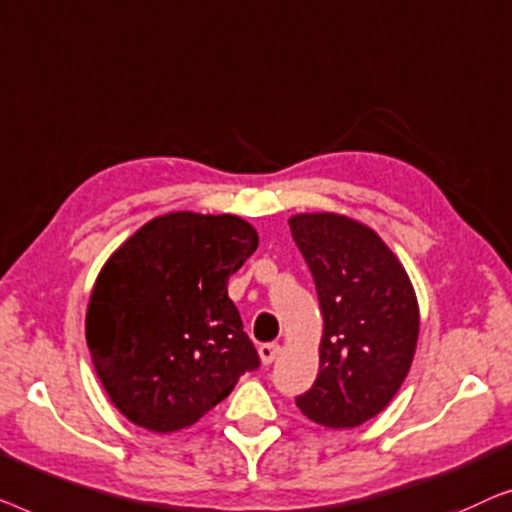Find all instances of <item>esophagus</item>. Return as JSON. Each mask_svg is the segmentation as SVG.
Listing matches in <instances>:
<instances>
[{
    "label": "esophagus",
    "instance_id": "obj_1",
    "mask_svg": "<svg viewBox=\"0 0 512 512\" xmlns=\"http://www.w3.org/2000/svg\"><path fill=\"white\" fill-rule=\"evenodd\" d=\"M278 352H280L278 343H262V345H259V357H262L264 366L273 364V359L278 357Z\"/></svg>",
    "mask_w": 512,
    "mask_h": 512
}]
</instances>
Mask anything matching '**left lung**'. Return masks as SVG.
Returning <instances> with one entry per match:
<instances>
[{
  "instance_id": "8db88e82",
  "label": "left lung",
  "mask_w": 512,
  "mask_h": 512,
  "mask_svg": "<svg viewBox=\"0 0 512 512\" xmlns=\"http://www.w3.org/2000/svg\"><path fill=\"white\" fill-rule=\"evenodd\" d=\"M290 232L325 320L318 378L297 406L322 427H357L392 401L413 362V285L380 236L355 220L304 213L290 218Z\"/></svg>"
}]
</instances>
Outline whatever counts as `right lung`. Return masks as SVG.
<instances>
[{
  "mask_svg": "<svg viewBox=\"0 0 512 512\" xmlns=\"http://www.w3.org/2000/svg\"><path fill=\"white\" fill-rule=\"evenodd\" d=\"M257 250L236 215L169 213L122 243L92 290L85 338L97 376L129 422L190 427L259 369L227 280Z\"/></svg>",
  "mask_w": 512,
  "mask_h": 512,
  "instance_id": "add662e5",
  "label": "right lung"
}]
</instances>
